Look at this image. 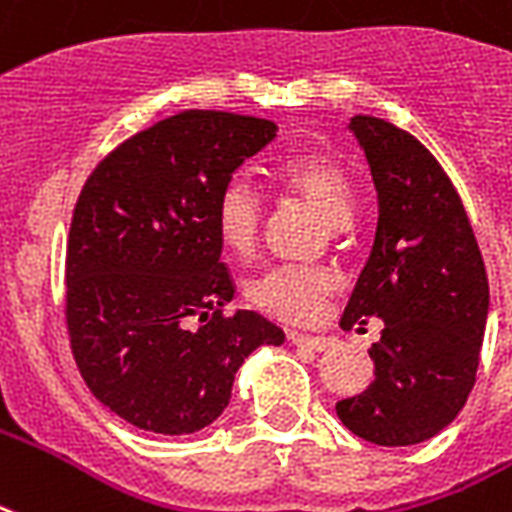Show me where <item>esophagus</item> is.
<instances>
[{"label":"esophagus","mask_w":512,"mask_h":512,"mask_svg":"<svg viewBox=\"0 0 512 512\" xmlns=\"http://www.w3.org/2000/svg\"><path fill=\"white\" fill-rule=\"evenodd\" d=\"M287 339H290L295 347H306V350H314V352H325L333 347V339H325V336H309V333H301V331H290L287 333Z\"/></svg>","instance_id":"1"}]
</instances>
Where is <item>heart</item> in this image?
Returning a JSON list of instances; mask_svg holds the SVG:
<instances>
[{"label":"heart","instance_id":"b5f03b06","mask_svg":"<svg viewBox=\"0 0 512 512\" xmlns=\"http://www.w3.org/2000/svg\"><path fill=\"white\" fill-rule=\"evenodd\" d=\"M285 187L309 200L328 225H347L352 211V184L331 154H293L279 165ZM260 195L244 176H230L219 187L214 203V225L219 241L236 252L249 255L260 233ZM336 287V276L320 266H271L249 279L246 298L260 312L285 323H312L325 309L328 295Z\"/></svg>","mask_w":512,"mask_h":512}]
</instances>
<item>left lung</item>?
<instances>
[{"instance_id": "obj_1", "label": "left lung", "mask_w": 512, "mask_h": 512, "mask_svg": "<svg viewBox=\"0 0 512 512\" xmlns=\"http://www.w3.org/2000/svg\"><path fill=\"white\" fill-rule=\"evenodd\" d=\"M350 130L372 168L380 219L342 328L380 317L369 355L374 382L336 404L366 442L418 445L453 423L478 374L488 279L478 238L453 181L415 135L377 116Z\"/></svg>"}]
</instances>
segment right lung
I'll return each instance as SVG.
<instances>
[{"label":"right lung","mask_w":512,"mask_h":512,"mask_svg":"<svg viewBox=\"0 0 512 512\" xmlns=\"http://www.w3.org/2000/svg\"><path fill=\"white\" fill-rule=\"evenodd\" d=\"M274 138L268 119L184 111L124 140L83 184L64 263L70 347L89 391L138 429L214 423L249 352L285 342L263 314H225L236 285L214 225L219 187Z\"/></svg>","instance_id":"1"}]
</instances>
